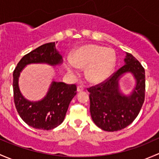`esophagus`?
Instances as JSON below:
<instances>
[{
  "label": "esophagus",
  "mask_w": 159,
  "mask_h": 159,
  "mask_svg": "<svg viewBox=\"0 0 159 159\" xmlns=\"http://www.w3.org/2000/svg\"><path fill=\"white\" fill-rule=\"evenodd\" d=\"M84 91V88L82 86H78L77 87V92H81Z\"/></svg>",
  "instance_id": "obj_1"
}]
</instances>
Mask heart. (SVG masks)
<instances>
[{"instance_id": "obj_1", "label": "heart", "mask_w": 159, "mask_h": 159, "mask_svg": "<svg viewBox=\"0 0 159 159\" xmlns=\"http://www.w3.org/2000/svg\"><path fill=\"white\" fill-rule=\"evenodd\" d=\"M116 57L114 50L96 44L82 46L77 49L66 64L71 76L78 73L77 68H85V78L92 84H100L107 79L114 71Z\"/></svg>"}]
</instances>
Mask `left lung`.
<instances>
[{"mask_svg":"<svg viewBox=\"0 0 159 159\" xmlns=\"http://www.w3.org/2000/svg\"><path fill=\"white\" fill-rule=\"evenodd\" d=\"M132 74L136 81L134 88L124 95L119 88V80ZM145 69L133 55L126 52L124 66L106 82L88 88L90 112L93 123L101 129L114 132L123 129L136 118L145 100Z\"/></svg>","mask_w":159,"mask_h":159,"instance_id":"obj_1","label":"left lung"}]
</instances>
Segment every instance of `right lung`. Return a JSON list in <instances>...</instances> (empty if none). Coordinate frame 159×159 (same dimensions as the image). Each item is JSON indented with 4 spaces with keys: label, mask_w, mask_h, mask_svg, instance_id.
<instances>
[{
    "label": "right lung",
    "mask_w": 159,
    "mask_h": 159,
    "mask_svg": "<svg viewBox=\"0 0 159 159\" xmlns=\"http://www.w3.org/2000/svg\"><path fill=\"white\" fill-rule=\"evenodd\" d=\"M62 57L56 43H49L33 50L21 58L13 71V89L14 103L20 116L27 125L35 129L50 130L59 126L66 116L68 106L76 95L75 84H66L53 80L46 96L38 101L24 98L19 88V77L27 65L47 64L59 66Z\"/></svg>",
    "instance_id": "right-lung-1"
}]
</instances>
